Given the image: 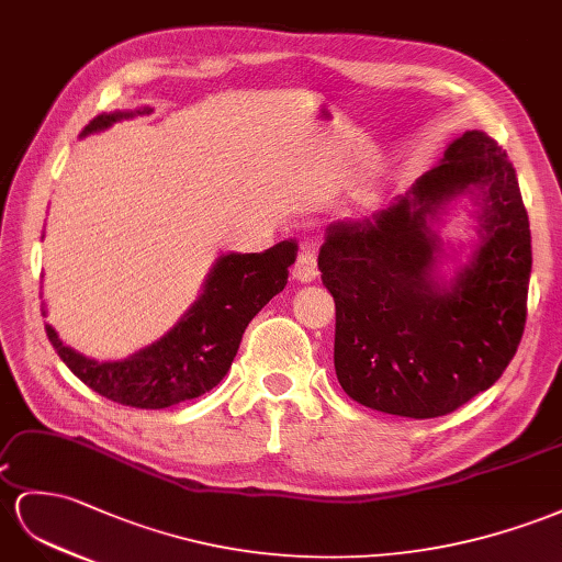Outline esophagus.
<instances>
[{"instance_id": "34e87169", "label": "esophagus", "mask_w": 562, "mask_h": 562, "mask_svg": "<svg viewBox=\"0 0 562 562\" xmlns=\"http://www.w3.org/2000/svg\"><path fill=\"white\" fill-rule=\"evenodd\" d=\"M294 278L299 282H313L318 278V256L311 247H304L296 256V263H294Z\"/></svg>"}]
</instances>
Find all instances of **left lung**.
Returning a JSON list of instances; mask_svg holds the SVG:
<instances>
[{
	"label": "left lung",
	"instance_id": "obj_1",
	"mask_svg": "<svg viewBox=\"0 0 562 562\" xmlns=\"http://www.w3.org/2000/svg\"><path fill=\"white\" fill-rule=\"evenodd\" d=\"M481 206V244L451 283L430 223L456 195ZM318 268L335 296V370L358 404L439 418L488 390L525 333L531 235L508 154L480 131L390 209L327 227Z\"/></svg>",
	"mask_w": 562,
	"mask_h": 562
}]
</instances>
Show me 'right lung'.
<instances>
[{
	"label": "right lung",
	"instance_id": "right-lung-1",
	"mask_svg": "<svg viewBox=\"0 0 562 562\" xmlns=\"http://www.w3.org/2000/svg\"><path fill=\"white\" fill-rule=\"evenodd\" d=\"M151 113L113 111L92 119L80 137L106 131L116 121ZM296 261V244L280 241L263 254H223L211 268L204 292L178 325L123 361L99 363L74 351L45 325L47 337L74 375L121 406L158 411L211 392L233 366L244 329L280 294Z\"/></svg>",
	"mask_w": 562,
	"mask_h": 562
}]
</instances>
